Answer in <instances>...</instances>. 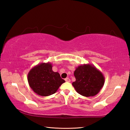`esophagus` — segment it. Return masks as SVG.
<instances>
[{
    "mask_svg": "<svg viewBox=\"0 0 130 130\" xmlns=\"http://www.w3.org/2000/svg\"><path fill=\"white\" fill-rule=\"evenodd\" d=\"M65 80L66 82H68V83L70 82V79H69V78H66L65 79Z\"/></svg>",
    "mask_w": 130,
    "mask_h": 130,
    "instance_id": "34e87169",
    "label": "esophagus"
}]
</instances>
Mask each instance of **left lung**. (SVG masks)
Returning <instances> with one entry per match:
<instances>
[{
	"mask_svg": "<svg viewBox=\"0 0 130 130\" xmlns=\"http://www.w3.org/2000/svg\"><path fill=\"white\" fill-rule=\"evenodd\" d=\"M74 75L76 81L72 85L76 92L83 96L96 95L104 84L105 78L102 72L92 64L78 66L74 70Z\"/></svg>",
	"mask_w": 130,
	"mask_h": 130,
	"instance_id": "obj_1",
	"label": "left lung"
}]
</instances>
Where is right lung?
<instances>
[{
    "mask_svg": "<svg viewBox=\"0 0 130 130\" xmlns=\"http://www.w3.org/2000/svg\"><path fill=\"white\" fill-rule=\"evenodd\" d=\"M51 63H41L32 68L27 74L30 87L41 96H48L56 93L65 81L58 72L52 70Z\"/></svg>",
    "mask_w": 130,
    "mask_h": 130,
    "instance_id": "right-lung-1",
    "label": "right lung"
}]
</instances>
